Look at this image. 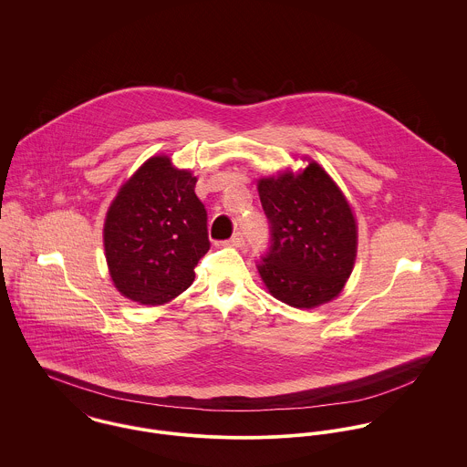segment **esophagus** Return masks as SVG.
<instances>
[{"label":"esophagus","instance_id":"esophagus-1","mask_svg":"<svg viewBox=\"0 0 467 467\" xmlns=\"http://www.w3.org/2000/svg\"><path fill=\"white\" fill-rule=\"evenodd\" d=\"M224 244H230V246H235V248H241L244 246V234L243 232H237L232 235V239H228Z\"/></svg>","mask_w":467,"mask_h":467}]
</instances>
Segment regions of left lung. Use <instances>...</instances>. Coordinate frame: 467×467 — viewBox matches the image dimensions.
<instances>
[{"instance_id": "left-lung-1", "label": "left lung", "mask_w": 467, "mask_h": 467, "mask_svg": "<svg viewBox=\"0 0 467 467\" xmlns=\"http://www.w3.org/2000/svg\"><path fill=\"white\" fill-rule=\"evenodd\" d=\"M269 248L259 273L280 302L311 309L343 289L358 246L352 210L329 174L311 161L300 174L259 182Z\"/></svg>"}]
</instances>
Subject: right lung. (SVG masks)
<instances>
[{
    "mask_svg": "<svg viewBox=\"0 0 467 467\" xmlns=\"http://www.w3.org/2000/svg\"><path fill=\"white\" fill-rule=\"evenodd\" d=\"M196 178L167 156L147 160L111 202L104 224L106 261L117 289L145 306L165 304L194 280L210 250L206 208Z\"/></svg>",
    "mask_w": 467,
    "mask_h": 467,
    "instance_id": "right-lung-1",
    "label": "right lung"
}]
</instances>
